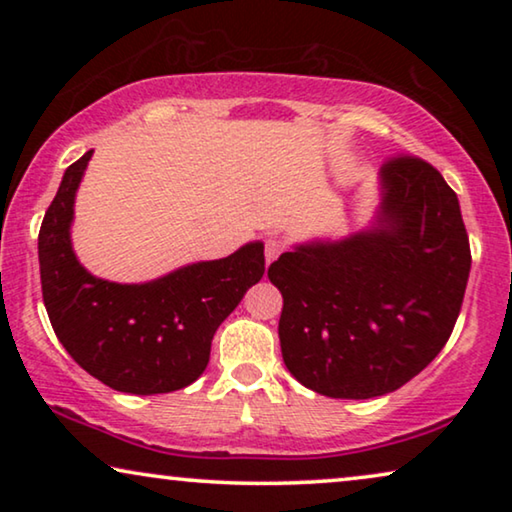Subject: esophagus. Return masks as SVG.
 I'll return each mask as SVG.
<instances>
[{
    "instance_id": "34e87169",
    "label": "esophagus",
    "mask_w": 512,
    "mask_h": 512,
    "mask_svg": "<svg viewBox=\"0 0 512 512\" xmlns=\"http://www.w3.org/2000/svg\"><path fill=\"white\" fill-rule=\"evenodd\" d=\"M282 251H284L282 240H277V237H268V240H265V261H268V263L275 261V258L282 254Z\"/></svg>"
}]
</instances>
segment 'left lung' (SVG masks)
I'll return each instance as SVG.
<instances>
[{"label": "left lung", "mask_w": 512, "mask_h": 512, "mask_svg": "<svg viewBox=\"0 0 512 512\" xmlns=\"http://www.w3.org/2000/svg\"><path fill=\"white\" fill-rule=\"evenodd\" d=\"M468 272L457 193L426 160L387 158L377 228L286 251L268 268L284 298L286 368L331 398L401 389L450 340Z\"/></svg>", "instance_id": "left-lung-1"}]
</instances>
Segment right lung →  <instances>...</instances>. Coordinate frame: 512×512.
Masks as SVG:
<instances>
[{
	"mask_svg": "<svg viewBox=\"0 0 512 512\" xmlns=\"http://www.w3.org/2000/svg\"><path fill=\"white\" fill-rule=\"evenodd\" d=\"M93 151L67 167L39 230L44 305L62 347L107 387L170 394L198 380L221 321L265 272L263 244L193 263L149 284H114L81 268L69 226Z\"/></svg>",
	"mask_w": 512,
	"mask_h": 512,
	"instance_id": "1",
	"label": "right lung"
}]
</instances>
